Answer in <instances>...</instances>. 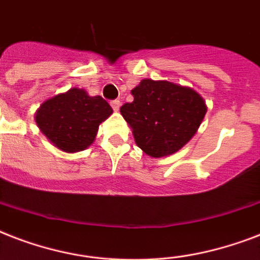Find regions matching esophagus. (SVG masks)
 <instances>
[{
  "mask_svg": "<svg viewBox=\"0 0 260 260\" xmlns=\"http://www.w3.org/2000/svg\"><path fill=\"white\" fill-rule=\"evenodd\" d=\"M110 106L113 108L114 112H117V110L120 109V101H118V100H114V101L110 102Z\"/></svg>",
  "mask_w": 260,
  "mask_h": 260,
  "instance_id": "esophagus-1",
  "label": "esophagus"
}]
</instances>
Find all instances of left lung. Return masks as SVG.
<instances>
[{"mask_svg": "<svg viewBox=\"0 0 260 260\" xmlns=\"http://www.w3.org/2000/svg\"><path fill=\"white\" fill-rule=\"evenodd\" d=\"M131 94L134 101L124 104L120 113L139 148L151 158L181 150L206 114L205 101L196 90L169 81L143 79Z\"/></svg>", "mask_w": 260, "mask_h": 260, "instance_id": "8db88e82", "label": "left lung"}]
</instances>
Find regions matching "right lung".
Wrapping results in <instances>:
<instances>
[{"mask_svg": "<svg viewBox=\"0 0 260 260\" xmlns=\"http://www.w3.org/2000/svg\"><path fill=\"white\" fill-rule=\"evenodd\" d=\"M112 113L102 97H91L86 90L71 87L43 102L35 113V121L52 146L74 154L93 144L100 124Z\"/></svg>", "mask_w": 260, "mask_h": 260, "instance_id": "right-lung-1", "label": "right lung"}]
</instances>
